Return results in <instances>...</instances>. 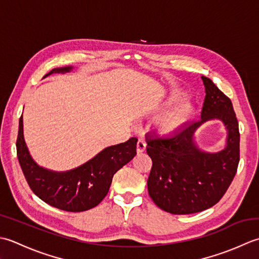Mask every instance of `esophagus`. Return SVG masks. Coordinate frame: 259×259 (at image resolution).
<instances>
[{
  "label": "esophagus",
  "mask_w": 259,
  "mask_h": 259,
  "mask_svg": "<svg viewBox=\"0 0 259 259\" xmlns=\"http://www.w3.org/2000/svg\"><path fill=\"white\" fill-rule=\"evenodd\" d=\"M146 150V143L143 140H139L136 144V151L137 153H142Z\"/></svg>",
  "instance_id": "34e87169"
}]
</instances>
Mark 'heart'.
I'll list each match as a JSON object with an SVG mask.
<instances>
[{
    "instance_id": "obj_1",
    "label": "heart",
    "mask_w": 259,
    "mask_h": 259,
    "mask_svg": "<svg viewBox=\"0 0 259 259\" xmlns=\"http://www.w3.org/2000/svg\"><path fill=\"white\" fill-rule=\"evenodd\" d=\"M188 96V93L186 89L174 87L170 89L164 102L161 104L160 110H166L171 108L173 105L181 102ZM194 114V105L191 102H184L177 107L172 108L165 113L163 116L157 119L156 122V128L159 130L162 134H172L176 133L177 131L180 130L186 125Z\"/></svg>"
}]
</instances>
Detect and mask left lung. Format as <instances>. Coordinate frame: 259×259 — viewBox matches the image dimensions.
Wrapping results in <instances>:
<instances>
[{
	"label": "left lung",
	"mask_w": 259,
	"mask_h": 259,
	"mask_svg": "<svg viewBox=\"0 0 259 259\" xmlns=\"http://www.w3.org/2000/svg\"><path fill=\"white\" fill-rule=\"evenodd\" d=\"M201 79L205 91L201 119L171 136L146 140L152 159L149 194L157 207L173 214L196 213L214 205L229 188L239 163L240 135L231 100L211 79ZM213 119L225 125L226 145L218 152H204L194 135L200 125Z\"/></svg>",
	"instance_id": "obj_1"
}]
</instances>
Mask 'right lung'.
I'll list each match as a JSON object with an SVG mask.
<instances>
[{"mask_svg":"<svg viewBox=\"0 0 259 259\" xmlns=\"http://www.w3.org/2000/svg\"><path fill=\"white\" fill-rule=\"evenodd\" d=\"M72 66L55 68L51 73L70 72ZM137 139L108 146L93 159L72 170L58 172L48 170L36 163L25 144L23 118L20 117L17 152L19 163L29 187L35 196L52 207L80 212L96 207L106 197L114 174L136 155Z\"/></svg>","mask_w":259,"mask_h":259,"instance_id":"obj_1","label":"right lung"}]
</instances>
